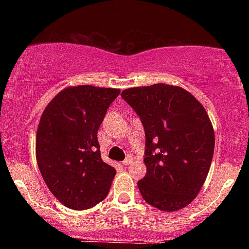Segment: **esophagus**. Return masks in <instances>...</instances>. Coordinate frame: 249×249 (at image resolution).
<instances>
[{
	"instance_id": "esophagus-1",
	"label": "esophagus",
	"mask_w": 249,
	"mask_h": 249,
	"mask_svg": "<svg viewBox=\"0 0 249 249\" xmlns=\"http://www.w3.org/2000/svg\"><path fill=\"white\" fill-rule=\"evenodd\" d=\"M132 161H133V158L131 156H128L127 158L123 161V165H124V166H128V165L132 164Z\"/></svg>"
}]
</instances>
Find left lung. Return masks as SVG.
I'll return each instance as SVG.
<instances>
[{
    "mask_svg": "<svg viewBox=\"0 0 249 249\" xmlns=\"http://www.w3.org/2000/svg\"><path fill=\"white\" fill-rule=\"evenodd\" d=\"M122 97L145 130L146 176L142 196L162 212H177L196 198L214 153L213 125L202 104L184 88L158 84L125 89Z\"/></svg>",
    "mask_w": 249,
    "mask_h": 249,
    "instance_id": "obj_1",
    "label": "left lung"
}]
</instances>
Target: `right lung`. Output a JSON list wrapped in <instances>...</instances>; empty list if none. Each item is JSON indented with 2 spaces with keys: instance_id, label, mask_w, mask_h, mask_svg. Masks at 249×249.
<instances>
[{
  "instance_id": "obj_1",
  "label": "right lung",
  "mask_w": 249,
  "mask_h": 249,
  "mask_svg": "<svg viewBox=\"0 0 249 249\" xmlns=\"http://www.w3.org/2000/svg\"><path fill=\"white\" fill-rule=\"evenodd\" d=\"M119 89L75 85L59 91L43 111L36 133V160L56 199L71 210L107 198L116 170L102 160L97 139Z\"/></svg>"
}]
</instances>
